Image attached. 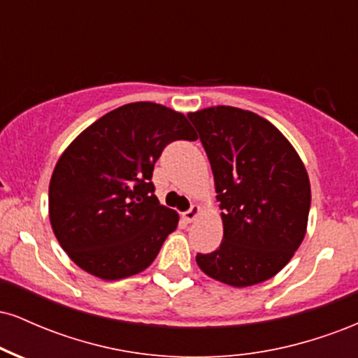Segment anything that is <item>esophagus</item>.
Listing matches in <instances>:
<instances>
[{
	"label": "esophagus",
	"instance_id": "34e87169",
	"mask_svg": "<svg viewBox=\"0 0 358 358\" xmlns=\"http://www.w3.org/2000/svg\"><path fill=\"white\" fill-rule=\"evenodd\" d=\"M200 212H202V208H200L199 205H192V207L183 213V220L187 222V224H192V222L200 215Z\"/></svg>",
	"mask_w": 358,
	"mask_h": 358
}]
</instances>
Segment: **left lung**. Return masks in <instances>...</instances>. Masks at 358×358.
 I'll list each match as a JSON object with an SVG mask.
<instances>
[{"instance_id":"8db88e82","label":"left lung","mask_w":358,"mask_h":358,"mask_svg":"<svg viewBox=\"0 0 358 358\" xmlns=\"http://www.w3.org/2000/svg\"><path fill=\"white\" fill-rule=\"evenodd\" d=\"M210 162L224 237L196 254L207 276L234 287L276 276L305 239L311 188L296 150L268 119L232 106L188 114Z\"/></svg>"}]
</instances>
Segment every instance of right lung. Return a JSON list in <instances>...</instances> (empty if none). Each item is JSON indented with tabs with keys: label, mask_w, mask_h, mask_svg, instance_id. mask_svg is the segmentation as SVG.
Listing matches in <instances>:
<instances>
[{
	"label": "right lung",
	"mask_w": 358,
	"mask_h": 358,
	"mask_svg": "<svg viewBox=\"0 0 358 358\" xmlns=\"http://www.w3.org/2000/svg\"><path fill=\"white\" fill-rule=\"evenodd\" d=\"M176 139L193 141L182 113L131 102L104 114L62 153L48 187V215L62 249L92 276L145 271L178 225L151 182L156 159Z\"/></svg>",
	"instance_id": "obj_1"
}]
</instances>
